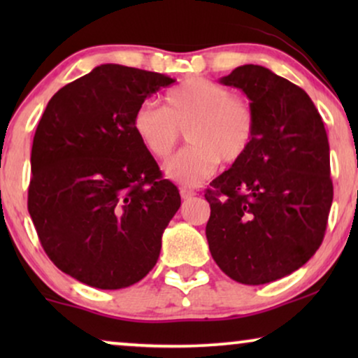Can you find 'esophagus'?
Listing matches in <instances>:
<instances>
[{
	"instance_id": "esophagus-1",
	"label": "esophagus",
	"mask_w": 358,
	"mask_h": 358,
	"mask_svg": "<svg viewBox=\"0 0 358 358\" xmlns=\"http://www.w3.org/2000/svg\"><path fill=\"white\" fill-rule=\"evenodd\" d=\"M194 195H197V192H195V190H192V189H187V187H182V189H180V197H182L184 200L192 199Z\"/></svg>"
}]
</instances>
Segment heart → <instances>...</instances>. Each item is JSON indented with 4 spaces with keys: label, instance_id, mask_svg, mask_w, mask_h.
Masks as SVG:
<instances>
[{
    "label": "heart",
    "instance_id": "obj_1",
    "mask_svg": "<svg viewBox=\"0 0 358 358\" xmlns=\"http://www.w3.org/2000/svg\"><path fill=\"white\" fill-rule=\"evenodd\" d=\"M134 130L155 158L166 159L185 130L190 146L164 164L166 178L194 187L212 176L220 159L236 163L254 138L252 106L228 87L194 76L166 94V106L143 102L134 115Z\"/></svg>",
    "mask_w": 358,
    "mask_h": 358
}]
</instances>
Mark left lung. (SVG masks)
<instances>
[{
	"mask_svg": "<svg viewBox=\"0 0 358 358\" xmlns=\"http://www.w3.org/2000/svg\"><path fill=\"white\" fill-rule=\"evenodd\" d=\"M220 83L248 96L256 130L205 194V234L229 278L262 285L298 271L321 246L334 195L329 141L310 96L267 68L238 66Z\"/></svg>",
	"mask_w": 358,
	"mask_h": 358,
	"instance_id": "obj_1",
	"label": "left lung"
}]
</instances>
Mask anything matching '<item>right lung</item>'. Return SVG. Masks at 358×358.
Returning a JSON list of instances; mask_svg holds the SVG:
<instances>
[{
	"mask_svg": "<svg viewBox=\"0 0 358 358\" xmlns=\"http://www.w3.org/2000/svg\"><path fill=\"white\" fill-rule=\"evenodd\" d=\"M173 83L107 63L55 92L38 122L29 213L50 261L86 285L130 287L158 261L180 195L135 134L134 115Z\"/></svg>",
	"mask_w": 358,
	"mask_h": 358,
	"instance_id": "obj_1",
	"label": "right lung"
}]
</instances>
